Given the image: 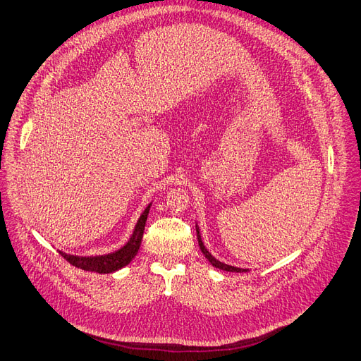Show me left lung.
Segmentation results:
<instances>
[{
  "label": "left lung",
  "instance_id": "1",
  "mask_svg": "<svg viewBox=\"0 0 361 361\" xmlns=\"http://www.w3.org/2000/svg\"><path fill=\"white\" fill-rule=\"evenodd\" d=\"M196 233H197V243H199V248H201V251L204 252V256L207 257V260L214 266V268H217V269H221V271H226V272H248L250 269H244V268H236V266H232V264H226V263H223V262H220V260H217L214 256L211 255V252L207 250V247L204 245V241H202V238H201V232H199V228H197V224H196Z\"/></svg>",
  "mask_w": 361,
  "mask_h": 361
}]
</instances>
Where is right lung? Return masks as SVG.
I'll use <instances>...</instances> for the list:
<instances>
[{
  "mask_svg": "<svg viewBox=\"0 0 361 361\" xmlns=\"http://www.w3.org/2000/svg\"><path fill=\"white\" fill-rule=\"evenodd\" d=\"M150 207L152 204H149V207L142 211V214L140 216L135 224V229H133L132 236L122 248L109 252V255H101V256H74V255H66V252L61 250H59V255L66 262H70L73 266H75V268H80L83 271L98 272V274H111L125 268V266L129 264L132 259L137 256V252L140 250Z\"/></svg>",
  "mask_w": 361,
  "mask_h": 361,
  "instance_id": "right-lung-1",
  "label": "right lung"
}]
</instances>
